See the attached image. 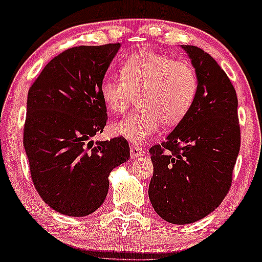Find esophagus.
Here are the masks:
<instances>
[{
    "label": "esophagus",
    "instance_id": "34e87169",
    "mask_svg": "<svg viewBox=\"0 0 262 262\" xmlns=\"http://www.w3.org/2000/svg\"><path fill=\"white\" fill-rule=\"evenodd\" d=\"M145 154H146V150H145L142 146H140V145H132L130 147L131 158H137V156L145 155Z\"/></svg>",
    "mask_w": 262,
    "mask_h": 262
}]
</instances>
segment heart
<instances>
[{
  "label": "heart",
  "instance_id": "heart-1",
  "mask_svg": "<svg viewBox=\"0 0 262 262\" xmlns=\"http://www.w3.org/2000/svg\"><path fill=\"white\" fill-rule=\"evenodd\" d=\"M121 78L106 77L99 93L107 110L122 115L137 94L140 108L113 123V135L144 142L164 125H178L190 111L198 94V73L191 63L151 49H139L120 67Z\"/></svg>",
  "mask_w": 262,
  "mask_h": 262
}]
</instances>
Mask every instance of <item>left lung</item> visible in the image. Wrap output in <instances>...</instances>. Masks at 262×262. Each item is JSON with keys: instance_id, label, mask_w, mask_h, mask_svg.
Returning <instances> with one entry per match:
<instances>
[{"instance_id": "8db88e82", "label": "left lung", "mask_w": 262, "mask_h": 262, "mask_svg": "<svg viewBox=\"0 0 262 262\" xmlns=\"http://www.w3.org/2000/svg\"><path fill=\"white\" fill-rule=\"evenodd\" d=\"M182 48L198 73V94L165 141L149 150L154 165L150 202L174 225L202 220L222 203L241 145L238 101L230 78L201 48Z\"/></svg>"}]
</instances>
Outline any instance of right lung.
Segmentation results:
<instances>
[{"label": "right lung", "mask_w": 262, "mask_h": 262, "mask_svg": "<svg viewBox=\"0 0 262 262\" xmlns=\"http://www.w3.org/2000/svg\"><path fill=\"white\" fill-rule=\"evenodd\" d=\"M120 47L67 49L29 90L24 147L31 179L42 201L61 214L84 217L98 209L110 172L130 158L125 137L92 141L108 120L99 85Z\"/></svg>", "instance_id": "obj_1"}]
</instances>
